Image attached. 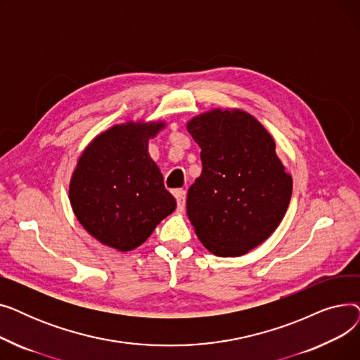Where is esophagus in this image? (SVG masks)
I'll return each instance as SVG.
<instances>
[{"label": "esophagus", "mask_w": 360, "mask_h": 360, "mask_svg": "<svg viewBox=\"0 0 360 360\" xmlns=\"http://www.w3.org/2000/svg\"><path fill=\"white\" fill-rule=\"evenodd\" d=\"M175 197H176V207H178V210H179V212H184V209H185V197H186L185 191H184V190H178V191L175 193Z\"/></svg>", "instance_id": "34e87169"}]
</instances>
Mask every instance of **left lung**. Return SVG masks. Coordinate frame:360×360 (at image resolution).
Instances as JSON below:
<instances>
[{
    "label": "left lung",
    "mask_w": 360,
    "mask_h": 360,
    "mask_svg": "<svg viewBox=\"0 0 360 360\" xmlns=\"http://www.w3.org/2000/svg\"><path fill=\"white\" fill-rule=\"evenodd\" d=\"M186 129L201 148V175L190 186L186 213L204 247L239 257L280 224L292 197V176L269 131L243 110L214 109Z\"/></svg>",
    "instance_id": "8db88e82"
}]
</instances>
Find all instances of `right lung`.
<instances>
[{
	"label": "right lung",
	"instance_id": "1",
	"mask_svg": "<svg viewBox=\"0 0 360 360\" xmlns=\"http://www.w3.org/2000/svg\"><path fill=\"white\" fill-rule=\"evenodd\" d=\"M163 122L109 128L83 151L70 182V202L83 228L103 245L131 251L175 210L147 144Z\"/></svg>",
	"mask_w": 360,
	"mask_h": 360
}]
</instances>
